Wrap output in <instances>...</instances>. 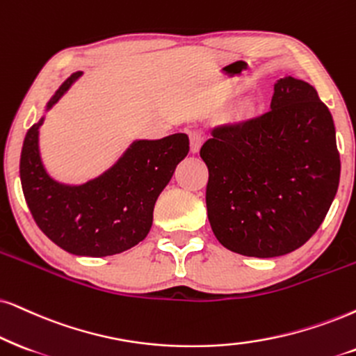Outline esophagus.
Returning <instances> with one entry per match:
<instances>
[{"label": "esophagus", "instance_id": "34e87169", "mask_svg": "<svg viewBox=\"0 0 356 356\" xmlns=\"http://www.w3.org/2000/svg\"><path fill=\"white\" fill-rule=\"evenodd\" d=\"M188 138H191V152H199L202 146V133L199 131H191L188 133Z\"/></svg>", "mask_w": 356, "mask_h": 356}]
</instances>
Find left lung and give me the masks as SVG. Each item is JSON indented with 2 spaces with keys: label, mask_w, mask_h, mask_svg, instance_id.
Returning <instances> with one entry per match:
<instances>
[{
  "label": "left lung",
  "mask_w": 356,
  "mask_h": 356,
  "mask_svg": "<svg viewBox=\"0 0 356 356\" xmlns=\"http://www.w3.org/2000/svg\"><path fill=\"white\" fill-rule=\"evenodd\" d=\"M269 108L215 128L200 147L213 235L254 258L300 248L322 225L340 181L334 118L317 90L287 75L274 83Z\"/></svg>",
  "instance_id": "1"
}]
</instances>
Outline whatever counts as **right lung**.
I'll list each match as a JSON object with an SVG mask.
<instances>
[{"label":"right lung","mask_w":356,"mask_h":356,"mask_svg":"<svg viewBox=\"0 0 356 356\" xmlns=\"http://www.w3.org/2000/svg\"><path fill=\"white\" fill-rule=\"evenodd\" d=\"M82 77L72 74L58 87L46 111ZM40 116L22 143L19 177L26 204L49 240L77 256H111L146 238L159 193L188 152V138L175 133L163 139H134L118 161L98 177L74 186L47 172L39 149Z\"/></svg>","instance_id":"1"}]
</instances>
